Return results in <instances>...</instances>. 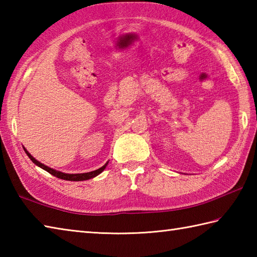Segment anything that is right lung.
<instances>
[{"label": "right lung", "instance_id": "add662e5", "mask_svg": "<svg viewBox=\"0 0 257 257\" xmlns=\"http://www.w3.org/2000/svg\"><path fill=\"white\" fill-rule=\"evenodd\" d=\"M24 150H25V152H26V155L29 156L30 159L33 161V163H35L36 166L41 167L42 169H44L45 171H47L48 173H51L52 176H54V177H56V178H58V179H63V180H68V181H84V180H88V179L94 178V177L98 176V174H99V173H101L103 170H105L106 166L108 165V162H107L105 166H102L101 168L97 169V170H95V171H91V172H87V173H76V174H68V173H63V172L56 171V170H54V169H51L50 167H47V166H45V165H43V163H41L40 161L35 160V158H33V157L29 154V151H27L26 149H24Z\"/></svg>", "mask_w": 257, "mask_h": 257}]
</instances>
